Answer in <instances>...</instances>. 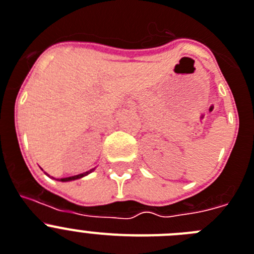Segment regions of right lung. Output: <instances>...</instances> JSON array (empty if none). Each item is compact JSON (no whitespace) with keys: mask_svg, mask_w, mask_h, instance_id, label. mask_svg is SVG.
Wrapping results in <instances>:
<instances>
[{"mask_svg":"<svg viewBox=\"0 0 254 254\" xmlns=\"http://www.w3.org/2000/svg\"><path fill=\"white\" fill-rule=\"evenodd\" d=\"M93 171V169L89 170V171H87V173H83V174H79V175H74V176H69V178H63V179H60V182H70V180H75V179H80V178H83V176L88 175L89 173H92Z\"/></svg>","mask_w":254,"mask_h":254,"instance_id":"1","label":"right lung"}]
</instances>
